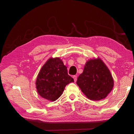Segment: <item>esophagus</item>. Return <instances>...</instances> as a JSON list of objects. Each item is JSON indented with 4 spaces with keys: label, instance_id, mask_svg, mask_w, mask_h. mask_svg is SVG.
I'll return each instance as SVG.
<instances>
[{
    "label": "esophagus",
    "instance_id": "esophagus-1",
    "mask_svg": "<svg viewBox=\"0 0 134 134\" xmlns=\"http://www.w3.org/2000/svg\"><path fill=\"white\" fill-rule=\"evenodd\" d=\"M72 78L74 79V81H75V82H76V81H77V76L74 75V76H72Z\"/></svg>",
    "mask_w": 134,
    "mask_h": 134
}]
</instances>
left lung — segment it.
Masks as SVG:
<instances>
[{"label": "left lung", "instance_id": "8db88e82", "mask_svg": "<svg viewBox=\"0 0 134 134\" xmlns=\"http://www.w3.org/2000/svg\"><path fill=\"white\" fill-rule=\"evenodd\" d=\"M76 83L87 98L92 100L105 99L113 87L110 71L99 58L90 60L86 63Z\"/></svg>", "mask_w": 134, "mask_h": 134}]
</instances>
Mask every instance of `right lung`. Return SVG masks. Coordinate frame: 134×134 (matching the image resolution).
Masks as SVG:
<instances>
[{
	"mask_svg": "<svg viewBox=\"0 0 134 134\" xmlns=\"http://www.w3.org/2000/svg\"><path fill=\"white\" fill-rule=\"evenodd\" d=\"M74 80L68 74L67 67L59 58H51L38 73L36 86L43 98L54 101L62 94L65 87Z\"/></svg>",
	"mask_w": 134,
	"mask_h": 134,
	"instance_id": "right-lung-1",
	"label": "right lung"
}]
</instances>
